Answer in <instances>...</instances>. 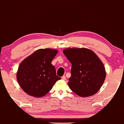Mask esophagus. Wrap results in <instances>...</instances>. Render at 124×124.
Wrapping results in <instances>:
<instances>
[{
    "label": "esophagus",
    "mask_w": 124,
    "mask_h": 124,
    "mask_svg": "<svg viewBox=\"0 0 124 124\" xmlns=\"http://www.w3.org/2000/svg\"><path fill=\"white\" fill-rule=\"evenodd\" d=\"M62 80H65V79H66V77H65V76H62Z\"/></svg>",
    "instance_id": "obj_1"
}]
</instances>
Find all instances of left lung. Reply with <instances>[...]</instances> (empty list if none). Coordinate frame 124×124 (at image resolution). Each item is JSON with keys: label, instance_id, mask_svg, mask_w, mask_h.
Returning <instances> with one entry per match:
<instances>
[{"label": "left lung", "instance_id": "left-lung-1", "mask_svg": "<svg viewBox=\"0 0 124 124\" xmlns=\"http://www.w3.org/2000/svg\"><path fill=\"white\" fill-rule=\"evenodd\" d=\"M63 53L72 64L68 83L71 90L81 97L96 94L106 77L104 64L99 57L86 48H66Z\"/></svg>", "mask_w": 124, "mask_h": 124}]
</instances>
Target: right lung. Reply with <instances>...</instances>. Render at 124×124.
Returning a JSON list of instances; mask_svg holds the SVG:
<instances>
[{
  "mask_svg": "<svg viewBox=\"0 0 124 124\" xmlns=\"http://www.w3.org/2000/svg\"><path fill=\"white\" fill-rule=\"evenodd\" d=\"M58 51L39 49L25 58L18 67L16 77L22 89L34 97L45 96L61 77L56 76L51 62Z\"/></svg>",
  "mask_w": 124,
  "mask_h": 124,
  "instance_id": "1",
  "label": "right lung"
}]
</instances>
